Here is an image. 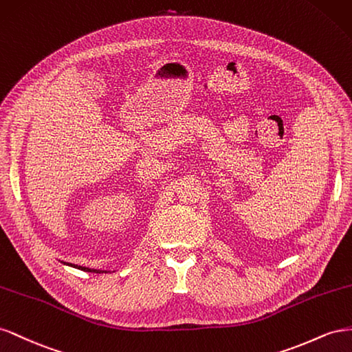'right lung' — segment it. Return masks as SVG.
Segmentation results:
<instances>
[{
	"label": "right lung",
	"instance_id": "obj_1",
	"mask_svg": "<svg viewBox=\"0 0 352 352\" xmlns=\"http://www.w3.org/2000/svg\"><path fill=\"white\" fill-rule=\"evenodd\" d=\"M60 263H63L65 265H69V267L78 268V270H82V271H89V273H107V271H104V270H96V268H88V267H82V265H75L70 263H65V261H60Z\"/></svg>",
	"mask_w": 352,
	"mask_h": 352
}]
</instances>
